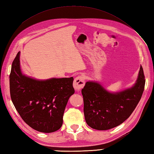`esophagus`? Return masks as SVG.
Here are the masks:
<instances>
[{
	"label": "esophagus",
	"instance_id": "1",
	"mask_svg": "<svg viewBox=\"0 0 154 154\" xmlns=\"http://www.w3.org/2000/svg\"><path fill=\"white\" fill-rule=\"evenodd\" d=\"M85 81L84 77L81 76V75L78 76L77 77L75 78L74 80V82H73L74 89L77 91H80L85 86Z\"/></svg>",
	"mask_w": 154,
	"mask_h": 154
}]
</instances>
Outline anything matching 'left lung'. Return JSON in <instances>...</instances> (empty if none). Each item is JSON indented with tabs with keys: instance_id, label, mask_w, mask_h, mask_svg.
<instances>
[{
	"instance_id": "1",
	"label": "left lung",
	"mask_w": 154,
	"mask_h": 154,
	"mask_svg": "<svg viewBox=\"0 0 154 154\" xmlns=\"http://www.w3.org/2000/svg\"><path fill=\"white\" fill-rule=\"evenodd\" d=\"M145 82L142 65L135 84L119 92L111 93L99 83L87 81L81 93L88 126L95 130H106L123 123L140 100Z\"/></svg>"
}]
</instances>
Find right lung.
Returning a JSON list of instances; mask_svg holds the SVG:
<instances>
[{"mask_svg":"<svg viewBox=\"0 0 154 154\" xmlns=\"http://www.w3.org/2000/svg\"><path fill=\"white\" fill-rule=\"evenodd\" d=\"M18 52L10 74V93L22 120L38 132L57 131L63 124L65 106L75 93L73 77L35 79L23 74Z\"/></svg>","mask_w":154,"mask_h":154,"instance_id":"obj_1","label":"right lung"}]
</instances>
